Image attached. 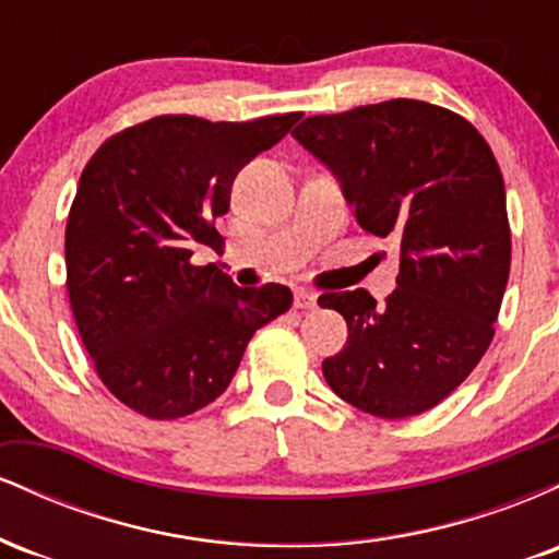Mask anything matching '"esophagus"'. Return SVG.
<instances>
[{
	"mask_svg": "<svg viewBox=\"0 0 559 559\" xmlns=\"http://www.w3.org/2000/svg\"><path fill=\"white\" fill-rule=\"evenodd\" d=\"M294 305H297L299 310H316L318 294L310 292V288H297V292H294Z\"/></svg>",
	"mask_w": 559,
	"mask_h": 559,
	"instance_id": "1",
	"label": "esophagus"
}]
</instances>
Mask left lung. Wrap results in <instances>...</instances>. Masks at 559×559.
Wrapping results in <instances>:
<instances>
[{
  "label": "left lung",
  "mask_w": 559,
  "mask_h": 559,
  "mask_svg": "<svg viewBox=\"0 0 559 559\" xmlns=\"http://www.w3.org/2000/svg\"><path fill=\"white\" fill-rule=\"evenodd\" d=\"M292 136L333 173L368 234L400 241L386 305L365 288L318 299L349 329L344 349L323 360L325 381L376 418L426 413L493 338L510 275L497 159L465 118L418 99L312 115Z\"/></svg>",
  "instance_id": "8db88e82"
}]
</instances>
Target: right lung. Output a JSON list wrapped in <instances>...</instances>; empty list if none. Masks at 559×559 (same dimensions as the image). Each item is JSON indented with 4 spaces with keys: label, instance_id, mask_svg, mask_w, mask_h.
<instances>
[{
    "label": "right lung",
    "instance_id": "obj_1",
    "mask_svg": "<svg viewBox=\"0 0 559 559\" xmlns=\"http://www.w3.org/2000/svg\"><path fill=\"white\" fill-rule=\"evenodd\" d=\"M297 120L159 115L83 168L66 228L70 307L102 383L139 415L176 420L215 402L254 331L292 305L286 286L241 288L191 254L217 247L234 178Z\"/></svg>",
    "mask_w": 559,
    "mask_h": 559
}]
</instances>
